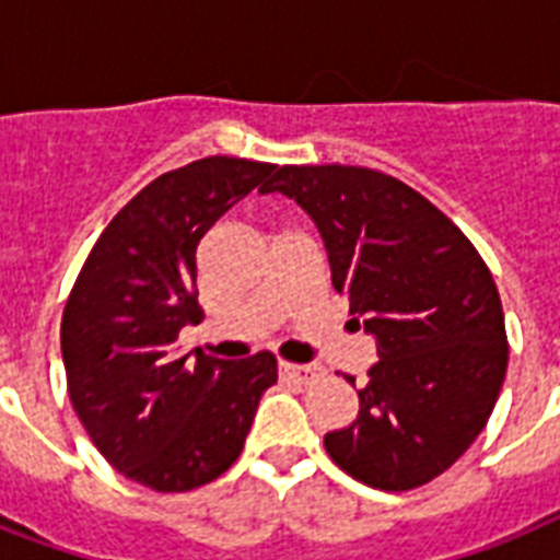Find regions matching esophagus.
<instances>
[{"label": "esophagus", "instance_id": "1", "mask_svg": "<svg viewBox=\"0 0 560 560\" xmlns=\"http://www.w3.org/2000/svg\"><path fill=\"white\" fill-rule=\"evenodd\" d=\"M281 377H290V381L299 383H314L323 377V366H296V363H281L279 366Z\"/></svg>", "mask_w": 560, "mask_h": 560}]
</instances>
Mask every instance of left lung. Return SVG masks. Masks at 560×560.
Returning <instances> with one entry per match:
<instances>
[{
  "mask_svg": "<svg viewBox=\"0 0 560 560\" xmlns=\"http://www.w3.org/2000/svg\"><path fill=\"white\" fill-rule=\"evenodd\" d=\"M272 191L311 214L334 290L381 358L358 418L325 435V451L381 491L424 486L474 444L503 389L509 340L491 270L447 214L381 171L284 165L264 183Z\"/></svg>",
  "mask_w": 560,
  "mask_h": 560,
  "instance_id": "left-lung-1",
  "label": "left lung"
}]
</instances>
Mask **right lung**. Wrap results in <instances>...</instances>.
Returning <instances> with one entry per match:
<instances>
[{"label":"right lung","mask_w":560,"mask_h":560,"mask_svg":"<svg viewBox=\"0 0 560 560\" xmlns=\"http://www.w3.org/2000/svg\"><path fill=\"white\" fill-rule=\"evenodd\" d=\"M272 171L206 156L156 177L109 220L69 293L60 323L69 398L101 456L139 486L177 494L232 468L279 377L270 351L229 363L177 349L179 331L202 316V235Z\"/></svg>","instance_id":"add662e5"}]
</instances>
